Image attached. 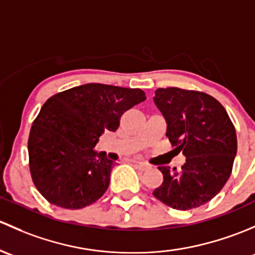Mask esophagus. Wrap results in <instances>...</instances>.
<instances>
[{
    "label": "esophagus",
    "instance_id": "esophagus-1",
    "mask_svg": "<svg viewBox=\"0 0 255 255\" xmlns=\"http://www.w3.org/2000/svg\"><path fill=\"white\" fill-rule=\"evenodd\" d=\"M132 162H133V163L136 164V166H138V167H140L141 169H142V170H145V169H148V168H149V166H148V164L146 163V162H142V161H136V159H133Z\"/></svg>",
    "mask_w": 255,
    "mask_h": 255
}]
</instances>
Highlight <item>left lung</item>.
Masks as SVG:
<instances>
[{
  "label": "left lung",
  "instance_id": "left-lung-1",
  "mask_svg": "<svg viewBox=\"0 0 255 255\" xmlns=\"http://www.w3.org/2000/svg\"><path fill=\"white\" fill-rule=\"evenodd\" d=\"M153 102L167 123L166 136L183 152L182 169L161 166L163 183L154 198L175 210L209 203L224 188L237 153V136L219 101L203 92L158 88Z\"/></svg>",
  "mask_w": 255,
  "mask_h": 255
}]
</instances>
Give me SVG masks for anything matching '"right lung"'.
Returning a JSON list of instances; mask_svg holds the SVG:
<instances>
[{"mask_svg":"<svg viewBox=\"0 0 255 255\" xmlns=\"http://www.w3.org/2000/svg\"><path fill=\"white\" fill-rule=\"evenodd\" d=\"M146 99L138 88L87 83L52 96L34 120L28 140L34 185L50 204L82 209L107 191L114 162L94 149L104 131Z\"/></svg>","mask_w":255,"mask_h":255,"instance_id":"1","label":"right lung"}]
</instances>
